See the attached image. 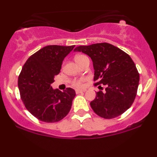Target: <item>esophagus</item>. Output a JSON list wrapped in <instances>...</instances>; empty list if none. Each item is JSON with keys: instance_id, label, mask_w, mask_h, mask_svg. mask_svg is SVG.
I'll return each mask as SVG.
<instances>
[{"instance_id": "34e87169", "label": "esophagus", "mask_w": 157, "mask_h": 157, "mask_svg": "<svg viewBox=\"0 0 157 157\" xmlns=\"http://www.w3.org/2000/svg\"><path fill=\"white\" fill-rule=\"evenodd\" d=\"M86 90H81V89H76V94H81V93H83L85 92Z\"/></svg>"}]
</instances>
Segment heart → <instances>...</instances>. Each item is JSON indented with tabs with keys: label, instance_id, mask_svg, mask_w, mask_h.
Masks as SVG:
<instances>
[{
	"label": "heart",
	"instance_id": "obj_1",
	"mask_svg": "<svg viewBox=\"0 0 157 157\" xmlns=\"http://www.w3.org/2000/svg\"><path fill=\"white\" fill-rule=\"evenodd\" d=\"M84 56H83V55H78V56H76V58H75V59H76V60L80 59H81V58H83V57H84ZM83 81H84V78L78 79V80H76V81H74V85L76 87H78V88L82 87L83 86Z\"/></svg>",
	"mask_w": 157,
	"mask_h": 157
}]
</instances>
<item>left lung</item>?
Instances as JSON below:
<instances>
[{
  "label": "left lung",
  "instance_id": "1",
  "mask_svg": "<svg viewBox=\"0 0 157 157\" xmlns=\"http://www.w3.org/2000/svg\"><path fill=\"white\" fill-rule=\"evenodd\" d=\"M93 61L94 85H104L105 91L96 92L90 103L99 117L113 119L128 109L134 101L139 83V74L129 56L107 43L76 47Z\"/></svg>",
  "mask_w": 157,
  "mask_h": 157
}]
</instances>
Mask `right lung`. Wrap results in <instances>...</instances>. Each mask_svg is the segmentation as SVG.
<instances>
[{
  "instance_id": "add662e5",
  "label": "right lung",
  "mask_w": 157,
  "mask_h": 157,
  "mask_svg": "<svg viewBox=\"0 0 157 157\" xmlns=\"http://www.w3.org/2000/svg\"><path fill=\"white\" fill-rule=\"evenodd\" d=\"M75 46H47L31 56L23 66L18 86L25 108L40 121H61L71 110L76 92L67 88L63 92L51 84L60 73L63 61Z\"/></svg>"
}]
</instances>
